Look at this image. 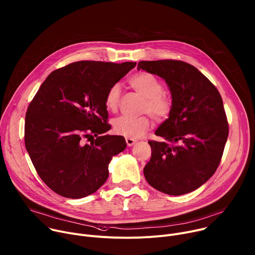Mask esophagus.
<instances>
[{
	"mask_svg": "<svg viewBox=\"0 0 255 255\" xmlns=\"http://www.w3.org/2000/svg\"><path fill=\"white\" fill-rule=\"evenodd\" d=\"M135 142H136V140L133 139V138H126V143H127L128 146H133Z\"/></svg>",
	"mask_w": 255,
	"mask_h": 255,
	"instance_id": "34e87169",
	"label": "esophagus"
}]
</instances>
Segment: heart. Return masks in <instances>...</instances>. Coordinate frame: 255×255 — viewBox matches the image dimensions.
I'll use <instances>...</instances> for the list:
<instances>
[{"instance_id": "b5f03b06", "label": "heart", "mask_w": 255, "mask_h": 255, "mask_svg": "<svg viewBox=\"0 0 255 255\" xmlns=\"http://www.w3.org/2000/svg\"><path fill=\"white\" fill-rule=\"evenodd\" d=\"M130 87L143 98L141 113H149L156 120L166 119L172 110V102L164 95L162 83L149 72H139L129 79ZM121 88L115 84L109 88L105 97V106L109 111L115 112L120 104ZM151 125L147 115L138 117L121 116L113 121L114 131L126 138H139L146 133Z\"/></svg>"}]
</instances>
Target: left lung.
Returning <instances> with one entry per match:
<instances>
[{
    "mask_svg": "<svg viewBox=\"0 0 255 255\" xmlns=\"http://www.w3.org/2000/svg\"><path fill=\"white\" fill-rule=\"evenodd\" d=\"M137 68L163 79L172 98L168 119L155 131L164 141H148L152 152L144 176L164 194L191 193L215 173L223 155L229 125L221 95L185 61H139Z\"/></svg>",
    "mask_w": 255,
    "mask_h": 255,
    "instance_id": "obj_1",
    "label": "left lung"
}]
</instances>
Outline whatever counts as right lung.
<instances>
[{
  "label": "right lung",
  "mask_w": 255,
  "mask_h": 255,
  "mask_svg": "<svg viewBox=\"0 0 255 255\" xmlns=\"http://www.w3.org/2000/svg\"><path fill=\"white\" fill-rule=\"evenodd\" d=\"M135 65L72 62L52 71L31 101L25 146L38 175L56 194L81 199L107 180L109 163L127 144L123 136L101 135L111 129L105 97ZM90 136L93 140L86 144Z\"/></svg>",
  "instance_id": "add662e5"
}]
</instances>
